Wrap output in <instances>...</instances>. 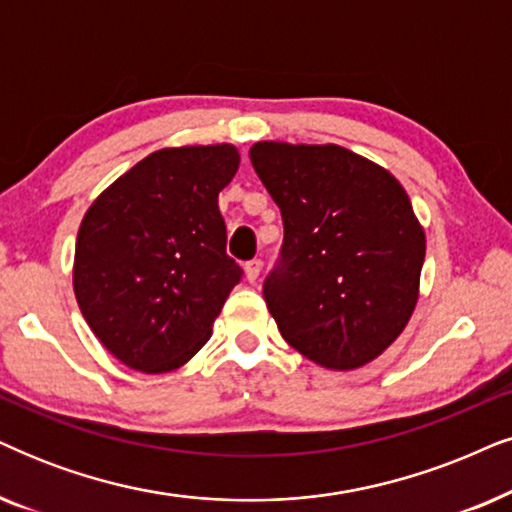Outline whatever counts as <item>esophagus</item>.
<instances>
[{
    "instance_id": "esophagus-1",
    "label": "esophagus",
    "mask_w": 512,
    "mask_h": 512,
    "mask_svg": "<svg viewBox=\"0 0 512 512\" xmlns=\"http://www.w3.org/2000/svg\"><path fill=\"white\" fill-rule=\"evenodd\" d=\"M261 268H263V263L258 261V258H254V261H249L247 265H244V272H247V280L249 282H256L258 275H261Z\"/></svg>"
}]
</instances>
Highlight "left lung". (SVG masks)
<instances>
[{
  "label": "left lung",
  "mask_w": 512,
  "mask_h": 512,
  "mask_svg": "<svg viewBox=\"0 0 512 512\" xmlns=\"http://www.w3.org/2000/svg\"><path fill=\"white\" fill-rule=\"evenodd\" d=\"M282 211L263 298L284 341L327 369L376 360L418 301L426 235L400 181L341 145H251Z\"/></svg>",
  "instance_id": "left-lung-1"
}]
</instances>
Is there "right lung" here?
Here are the masks:
<instances>
[{"label":"right lung","instance_id":"obj_1","mask_svg":"<svg viewBox=\"0 0 512 512\" xmlns=\"http://www.w3.org/2000/svg\"><path fill=\"white\" fill-rule=\"evenodd\" d=\"M240 167L235 145L148 155L84 214L72 284L98 341L145 374L178 369L209 341L242 268L225 254L218 192Z\"/></svg>","mask_w":512,"mask_h":512}]
</instances>
